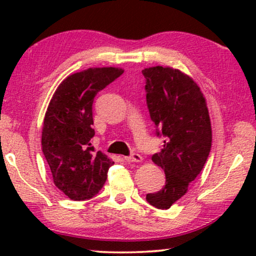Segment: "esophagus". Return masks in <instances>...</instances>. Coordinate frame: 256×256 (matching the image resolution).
I'll return each instance as SVG.
<instances>
[{
  "instance_id": "obj_1",
  "label": "esophagus",
  "mask_w": 256,
  "mask_h": 256,
  "mask_svg": "<svg viewBox=\"0 0 256 256\" xmlns=\"http://www.w3.org/2000/svg\"><path fill=\"white\" fill-rule=\"evenodd\" d=\"M124 160H127V162H141V160H142V156L140 155V154L134 152V154H132L130 156L124 157Z\"/></svg>"
}]
</instances>
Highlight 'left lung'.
<instances>
[{
  "label": "left lung",
  "instance_id": "1",
  "mask_svg": "<svg viewBox=\"0 0 256 256\" xmlns=\"http://www.w3.org/2000/svg\"><path fill=\"white\" fill-rule=\"evenodd\" d=\"M142 73L150 118L157 136L164 138L162 150L152 160L166 172V185L146 199L166 210L186 194L204 168L212 146L211 121L205 98L190 76L163 66Z\"/></svg>",
  "mask_w": 256,
  "mask_h": 256
}]
</instances>
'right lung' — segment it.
I'll return each mask as SVG.
<instances>
[{"label":"right lung","instance_id":"add662e5","mask_svg":"<svg viewBox=\"0 0 256 256\" xmlns=\"http://www.w3.org/2000/svg\"><path fill=\"white\" fill-rule=\"evenodd\" d=\"M124 70L96 68L68 76L45 113L42 149L54 183L72 200H87L102 188L114 162L90 144L94 98Z\"/></svg>","mask_w":256,"mask_h":256}]
</instances>
